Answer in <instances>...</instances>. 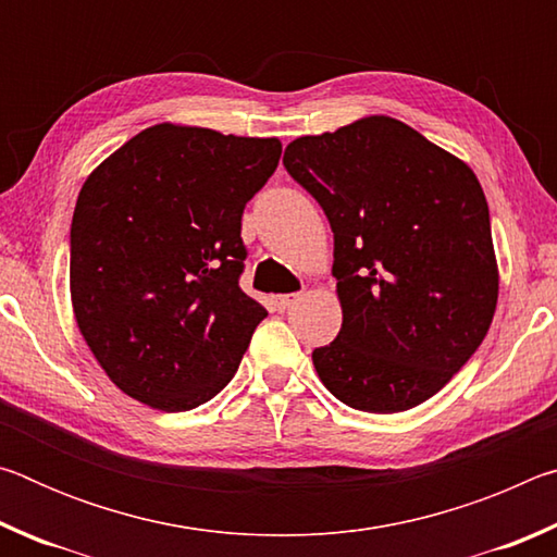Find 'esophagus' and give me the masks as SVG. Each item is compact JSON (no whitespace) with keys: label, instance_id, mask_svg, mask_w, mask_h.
<instances>
[{"label":"esophagus","instance_id":"1","mask_svg":"<svg viewBox=\"0 0 557 557\" xmlns=\"http://www.w3.org/2000/svg\"><path fill=\"white\" fill-rule=\"evenodd\" d=\"M297 299H299V295H275L272 297V307H275L277 312H287V309L295 305Z\"/></svg>","mask_w":557,"mask_h":557}]
</instances>
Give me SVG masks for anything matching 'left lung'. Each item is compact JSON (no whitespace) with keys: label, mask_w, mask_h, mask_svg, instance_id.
Here are the masks:
<instances>
[{"label":"left lung","mask_w":557,"mask_h":557,"mask_svg":"<svg viewBox=\"0 0 557 557\" xmlns=\"http://www.w3.org/2000/svg\"><path fill=\"white\" fill-rule=\"evenodd\" d=\"M334 233L342 332L312 351L348 408L403 412L445 388L492 326L498 272L474 172L400 120L373 115L285 149Z\"/></svg>","instance_id":"left-lung-1"}]
</instances>
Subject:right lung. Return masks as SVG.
<instances>
[{
	"mask_svg": "<svg viewBox=\"0 0 557 557\" xmlns=\"http://www.w3.org/2000/svg\"><path fill=\"white\" fill-rule=\"evenodd\" d=\"M280 154L275 137L164 122L86 178L71 223L73 312L129 398L184 412L238 371L268 317L240 289V219Z\"/></svg>",
	"mask_w": 557,
	"mask_h": 557,
	"instance_id": "obj_1",
	"label": "right lung"
}]
</instances>
